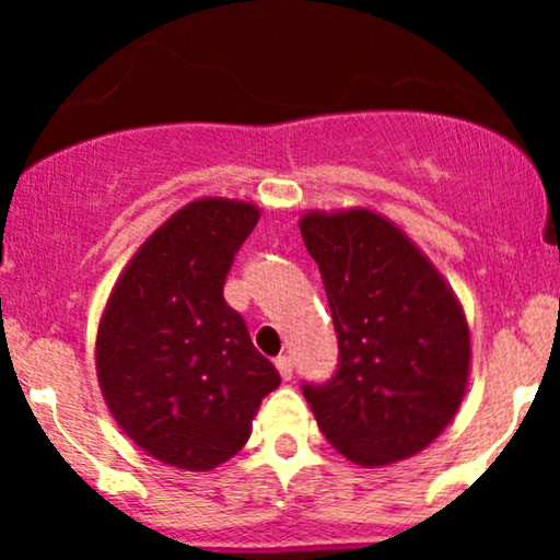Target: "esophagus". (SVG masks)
I'll list each match as a JSON object with an SVG mask.
<instances>
[{
	"mask_svg": "<svg viewBox=\"0 0 560 560\" xmlns=\"http://www.w3.org/2000/svg\"><path fill=\"white\" fill-rule=\"evenodd\" d=\"M276 369H279L281 378H284V382H289V378H292V374H294L292 358H289V355H279V358H276Z\"/></svg>",
	"mask_w": 560,
	"mask_h": 560,
	"instance_id": "obj_1",
	"label": "esophagus"
}]
</instances>
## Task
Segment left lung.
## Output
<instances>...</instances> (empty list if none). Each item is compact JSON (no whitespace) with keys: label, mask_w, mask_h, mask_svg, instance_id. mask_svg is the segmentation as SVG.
Wrapping results in <instances>:
<instances>
[{"label":"left lung","mask_w":560,"mask_h":560,"mask_svg":"<svg viewBox=\"0 0 560 560\" xmlns=\"http://www.w3.org/2000/svg\"><path fill=\"white\" fill-rule=\"evenodd\" d=\"M329 298L339 363L305 382L326 440L361 466H387L440 436L466 392L468 326L416 244L371 210L300 221Z\"/></svg>","instance_id":"obj_1"}]
</instances>
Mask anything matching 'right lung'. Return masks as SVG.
I'll return each instance as SVG.
<instances>
[{
    "label": "right lung",
    "mask_w": 560,
    "mask_h": 560,
    "mask_svg": "<svg viewBox=\"0 0 560 560\" xmlns=\"http://www.w3.org/2000/svg\"><path fill=\"white\" fill-rule=\"evenodd\" d=\"M258 208L197 199L150 236L107 300L96 376L118 427L163 464L208 471L236 455L279 371L223 300Z\"/></svg>",
    "instance_id": "1"
}]
</instances>
